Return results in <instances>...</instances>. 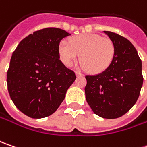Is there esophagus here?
I'll return each instance as SVG.
<instances>
[{
  "label": "esophagus",
  "mask_w": 147,
  "mask_h": 147,
  "mask_svg": "<svg viewBox=\"0 0 147 147\" xmlns=\"http://www.w3.org/2000/svg\"><path fill=\"white\" fill-rule=\"evenodd\" d=\"M76 76L77 77H82L83 76V74H82V73H80V72H76Z\"/></svg>",
  "instance_id": "34e87169"
}]
</instances>
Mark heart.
<instances>
[{
	"mask_svg": "<svg viewBox=\"0 0 147 147\" xmlns=\"http://www.w3.org/2000/svg\"><path fill=\"white\" fill-rule=\"evenodd\" d=\"M59 52L65 65L71 66L81 55L82 68L93 74H100L106 70L112 63L115 46L109 38L98 34L87 33L71 38L69 42H61Z\"/></svg>",
	"mask_w": 147,
	"mask_h": 147,
	"instance_id": "b5f03b06",
	"label": "heart"
}]
</instances>
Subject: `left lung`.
Segmentation results:
<instances>
[{"label":"left lung","mask_w":147,"mask_h":147,"mask_svg":"<svg viewBox=\"0 0 147 147\" xmlns=\"http://www.w3.org/2000/svg\"><path fill=\"white\" fill-rule=\"evenodd\" d=\"M115 46L109 68L96 75H86V100L94 114L104 119L125 115L137 102L143 83L142 60L125 37L104 31Z\"/></svg>","instance_id":"obj_1"}]
</instances>
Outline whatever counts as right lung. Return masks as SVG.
<instances>
[{
  "label": "right lung",
  "instance_id": "obj_1",
  "mask_svg": "<svg viewBox=\"0 0 147 147\" xmlns=\"http://www.w3.org/2000/svg\"><path fill=\"white\" fill-rule=\"evenodd\" d=\"M70 34L47 28L24 38L11 56L7 87L15 106L28 117L52 115L64 100L76 75L59 59L60 41Z\"/></svg>",
  "mask_w": 147,
  "mask_h": 147
}]
</instances>
